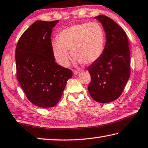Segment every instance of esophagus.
Returning a JSON list of instances; mask_svg holds the SVG:
<instances>
[{
	"label": "esophagus",
	"mask_w": 148,
	"mask_h": 148,
	"mask_svg": "<svg viewBox=\"0 0 148 148\" xmlns=\"http://www.w3.org/2000/svg\"><path fill=\"white\" fill-rule=\"evenodd\" d=\"M79 73V71H74V75H77Z\"/></svg>",
	"instance_id": "obj_1"
}]
</instances>
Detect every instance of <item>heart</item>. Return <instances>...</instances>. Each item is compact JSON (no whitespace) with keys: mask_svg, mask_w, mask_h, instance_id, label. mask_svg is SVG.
I'll use <instances>...</instances> for the list:
<instances>
[{"mask_svg":"<svg viewBox=\"0 0 148 148\" xmlns=\"http://www.w3.org/2000/svg\"><path fill=\"white\" fill-rule=\"evenodd\" d=\"M106 34L97 23H84L70 26L61 30L58 39L52 41V48L56 60L66 66L70 52L74 58L85 65L93 63L103 52Z\"/></svg>","mask_w":148,"mask_h":148,"instance_id":"heart-1","label":"heart"}]
</instances>
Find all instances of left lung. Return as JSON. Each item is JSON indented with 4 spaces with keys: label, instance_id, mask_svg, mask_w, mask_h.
Wrapping results in <instances>:
<instances>
[{
    "label": "left lung",
    "instance_id": "left-lung-1",
    "mask_svg": "<svg viewBox=\"0 0 148 148\" xmlns=\"http://www.w3.org/2000/svg\"><path fill=\"white\" fill-rule=\"evenodd\" d=\"M106 33L101 57L88 66L91 81L88 90L93 100L109 103L116 100L130 76V52L127 35L122 27L106 15L95 17Z\"/></svg>",
    "mask_w": 148,
    "mask_h": 148
}]
</instances>
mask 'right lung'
Listing matches in <instances>:
<instances>
[{
	"mask_svg": "<svg viewBox=\"0 0 148 148\" xmlns=\"http://www.w3.org/2000/svg\"><path fill=\"white\" fill-rule=\"evenodd\" d=\"M59 21H37L21 36L15 49L17 79L28 100L48 108L60 100L71 70L55 61L50 36Z\"/></svg>",
	"mask_w": 148,
	"mask_h": 148,
	"instance_id": "right-lung-1",
	"label": "right lung"
}]
</instances>
